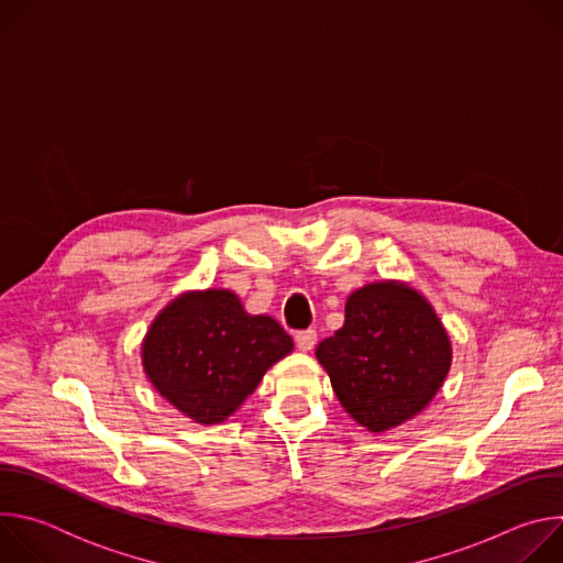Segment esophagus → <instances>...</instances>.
Segmentation results:
<instances>
[{
	"instance_id": "34e87169",
	"label": "esophagus",
	"mask_w": 563,
	"mask_h": 563,
	"mask_svg": "<svg viewBox=\"0 0 563 563\" xmlns=\"http://www.w3.org/2000/svg\"><path fill=\"white\" fill-rule=\"evenodd\" d=\"M316 330H302L296 334V345L300 352H311L316 345Z\"/></svg>"
}]
</instances>
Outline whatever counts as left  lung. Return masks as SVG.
<instances>
[{"mask_svg":"<svg viewBox=\"0 0 563 563\" xmlns=\"http://www.w3.org/2000/svg\"><path fill=\"white\" fill-rule=\"evenodd\" d=\"M345 412L369 432L421 415L441 389L452 343L434 307L400 280L350 294L345 323L316 347Z\"/></svg>","mask_w":563,"mask_h":563,"instance_id":"8db88e82","label":"left lung"}]
</instances>
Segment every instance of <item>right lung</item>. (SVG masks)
<instances>
[{"instance_id":"add662e5","label":"right lung","mask_w":563,"mask_h":563,"mask_svg":"<svg viewBox=\"0 0 563 563\" xmlns=\"http://www.w3.org/2000/svg\"><path fill=\"white\" fill-rule=\"evenodd\" d=\"M294 341L265 313H247L229 289L185 291L155 316L142 341L151 385L202 426L227 421Z\"/></svg>"}]
</instances>
